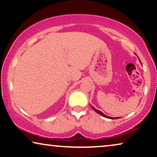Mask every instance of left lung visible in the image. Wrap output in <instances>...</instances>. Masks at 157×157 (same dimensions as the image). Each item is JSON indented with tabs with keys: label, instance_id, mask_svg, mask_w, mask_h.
<instances>
[{
	"label": "left lung",
	"instance_id": "left-lung-1",
	"mask_svg": "<svg viewBox=\"0 0 157 157\" xmlns=\"http://www.w3.org/2000/svg\"><path fill=\"white\" fill-rule=\"evenodd\" d=\"M140 63H141V62H140ZM141 64H142V63H141ZM91 107H92V109H94V111H96V112H97V113H99V114H100V115H101V116H102L103 117H105V118H109V119H118V118H118V117H117V118H113V117H109V116H106V115H105V114H104V113H103L101 111H99V110L96 109L94 108V106H92V105H91Z\"/></svg>",
	"mask_w": 157,
	"mask_h": 157
}]
</instances>
